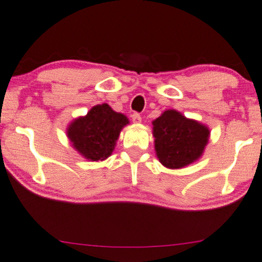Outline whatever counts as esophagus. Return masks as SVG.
<instances>
[{
  "label": "esophagus",
  "mask_w": 262,
  "mask_h": 262,
  "mask_svg": "<svg viewBox=\"0 0 262 262\" xmlns=\"http://www.w3.org/2000/svg\"><path fill=\"white\" fill-rule=\"evenodd\" d=\"M132 121L134 122V123H140L141 122V116L138 114V112H134L133 115H132Z\"/></svg>",
  "instance_id": "obj_1"
}]
</instances>
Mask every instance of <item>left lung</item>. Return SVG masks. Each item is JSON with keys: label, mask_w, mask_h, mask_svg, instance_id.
<instances>
[{"label": "left lung", "mask_w": 262, "mask_h": 262, "mask_svg": "<svg viewBox=\"0 0 262 262\" xmlns=\"http://www.w3.org/2000/svg\"><path fill=\"white\" fill-rule=\"evenodd\" d=\"M152 124L156 155L169 169H180L197 161L209 140L207 125L186 118L177 110L164 111Z\"/></svg>", "instance_id": "1"}]
</instances>
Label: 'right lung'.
<instances>
[{
  "mask_svg": "<svg viewBox=\"0 0 262 262\" xmlns=\"http://www.w3.org/2000/svg\"><path fill=\"white\" fill-rule=\"evenodd\" d=\"M129 123L124 115L107 104L93 106L84 117L72 121L68 138L72 146L89 161H104L114 151L122 128Z\"/></svg>",
  "mask_w": 262,
  "mask_h": 262,
  "instance_id": "obj_1",
  "label": "right lung"
}]
</instances>
